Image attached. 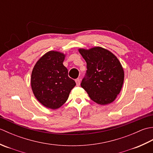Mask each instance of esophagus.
I'll use <instances>...</instances> for the list:
<instances>
[{"instance_id": "esophagus-1", "label": "esophagus", "mask_w": 153, "mask_h": 153, "mask_svg": "<svg viewBox=\"0 0 153 153\" xmlns=\"http://www.w3.org/2000/svg\"><path fill=\"white\" fill-rule=\"evenodd\" d=\"M76 85L77 86L80 85V79H76Z\"/></svg>"}]
</instances>
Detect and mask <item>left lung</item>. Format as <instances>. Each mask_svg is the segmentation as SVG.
Segmentation results:
<instances>
[{"instance_id": "1", "label": "left lung", "mask_w": 153, "mask_h": 153, "mask_svg": "<svg viewBox=\"0 0 153 153\" xmlns=\"http://www.w3.org/2000/svg\"><path fill=\"white\" fill-rule=\"evenodd\" d=\"M78 51L87 62V68L81 86L91 99L99 105L112 102L121 91L124 79L123 68L118 58L100 47Z\"/></svg>"}]
</instances>
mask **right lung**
<instances>
[{
  "label": "right lung",
  "instance_id": "add662e5",
  "mask_svg": "<svg viewBox=\"0 0 153 153\" xmlns=\"http://www.w3.org/2000/svg\"><path fill=\"white\" fill-rule=\"evenodd\" d=\"M64 53L51 51L41 56L33 67L31 86L35 98L46 108L55 110L66 102L76 86L63 65Z\"/></svg>",
  "mask_w": 153,
  "mask_h": 153
}]
</instances>
